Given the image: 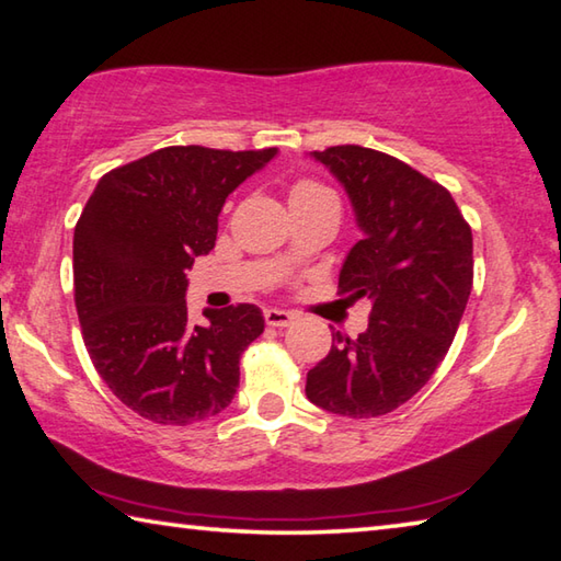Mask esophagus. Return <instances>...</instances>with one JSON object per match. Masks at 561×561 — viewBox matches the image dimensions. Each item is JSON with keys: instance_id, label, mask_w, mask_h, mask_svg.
<instances>
[{"instance_id": "1", "label": "esophagus", "mask_w": 561, "mask_h": 561, "mask_svg": "<svg viewBox=\"0 0 561 561\" xmlns=\"http://www.w3.org/2000/svg\"><path fill=\"white\" fill-rule=\"evenodd\" d=\"M263 318H265V325H271V328H288L293 320H296V316H293V312H288V310H278V308H268L263 312Z\"/></svg>"}]
</instances>
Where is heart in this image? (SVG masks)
<instances>
[{
  "label": "heart",
  "instance_id": "b5f03b06",
  "mask_svg": "<svg viewBox=\"0 0 561 561\" xmlns=\"http://www.w3.org/2000/svg\"><path fill=\"white\" fill-rule=\"evenodd\" d=\"M320 196H332L325 186H320L316 182H298L293 184L290 190V202H312V199H320Z\"/></svg>",
  "mask_w": 561,
  "mask_h": 561
}]
</instances>
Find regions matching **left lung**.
<instances>
[{"label":"left lung","instance_id":"1","mask_svg":"<svg viewBox=\"0 0 561 561\" xmlns=\"http://www.w3.org/2000/svg\"><path fill=\"white\" fill-rule=\"evenodd\" d=\"M345 186L362 229L340 293L369 298L357 340L332 332L306 394L330 414L385 416L444 362L473 288V233L454 196L397 157L359 145L310 152Z\"/></svg>","mask_w":561,"mask_h":561}]
</instances>
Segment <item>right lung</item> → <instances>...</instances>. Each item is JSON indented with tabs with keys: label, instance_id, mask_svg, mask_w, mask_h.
Returning <instances> with one entry per match:
<instances>
[{
	"label": "right lung",
	"instance_id": "add662e5",
	"mask_svg": "<svg viewBox=\"0 0 561 561\" xmlns=\"http://www.w3.org/2000/svg\"><path fill=\"white\" fill-rule=\"evenodd\" d=\"M174 145L101 176L73 231V296L98 375L127 409L190 426L231 404L239 359L263 332L241 302L186 316V268L214 249L236 186L275 157Z\"/></svg>",
	"mask_w": 561,
	"mask_h": 561
}]
</instances>
